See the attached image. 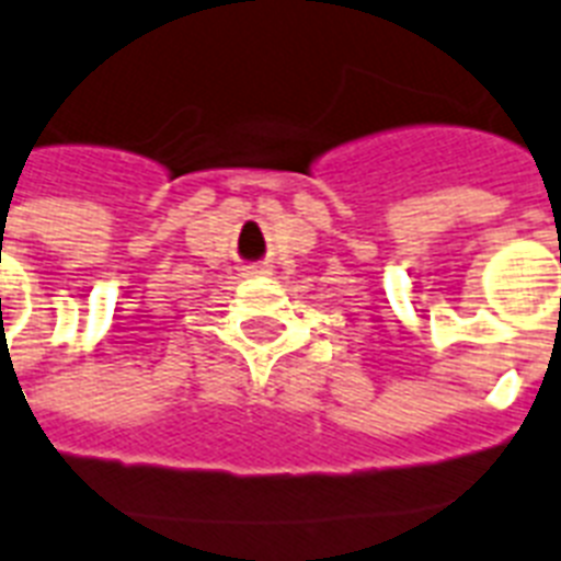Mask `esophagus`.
Returning <instances> with one entry per match:
<instances>
[{"label":"esophagus","instance_id":"1","mask_svg":"<svg viewBox=\"0 0 561 561\" xmlns=\"http://www.w3.org/2000/svg\"><path fill=\"white\" fill-rule=\"evenodd\" d=\"M254 275H268V266H243V277H254Z\"/></svg>","mask_w":561,"mask_h":561}]
</instances>
